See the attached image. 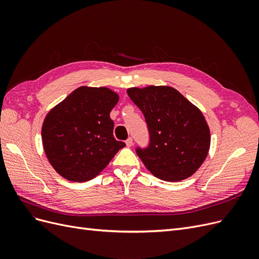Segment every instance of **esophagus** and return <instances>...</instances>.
<instances>
[{"label":"esophagus","mask_w":259,"mask_h":259,"mask_svg":"<svg viewBox=\"0 0 259 259\" xmlns=\"http://www.w3.org/2000/svg\"><path fill=\"white\" fill-rule=\"evenodd\" d=\"M125 143H126V146H127V147H132V146H133V139L130 137V138H127V140H126V142H125Z\"/></svg>","instance_id":"esophagus-1"}]
</instances>
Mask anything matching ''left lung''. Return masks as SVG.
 <instances>
[{
    "label": "left lung",
    "instance_id": "left-lung-1",
    "mask_svg": "<svg viewBox=\"0 0 259 259\" xmlns=\"http://www.w3.org/2000/svg\"><path fill=\"white\" fill-rule=\"evenodd\" d=\"M127 95L145 115L150 144L136 153L147 169L165 182L192 176L205 161L210 133L205 117L170 86L131 88Z\"/></svg>",
    "mask_w": 259,
    "mask_h": 259
}]
</instances>
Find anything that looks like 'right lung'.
<instances>
[{
    "label": "right lung",
    "instance_id": "right-lung-1",
    "mask_svg": "<svg viewBox=\"0 0 259 259\" xmlns=\"http://www.w3.org/2000/svg\"><path fill=\"white\" fill-rule=\"evenodd\" d=\"M117 101L119 95L110 89L81 86L46 114L43 148L61 177L75 183L95 178L125 147L114 139L110 119Z\"/></svg>",
    "mask_w": 259,
    "mask_h": 259
}]
</instances>
